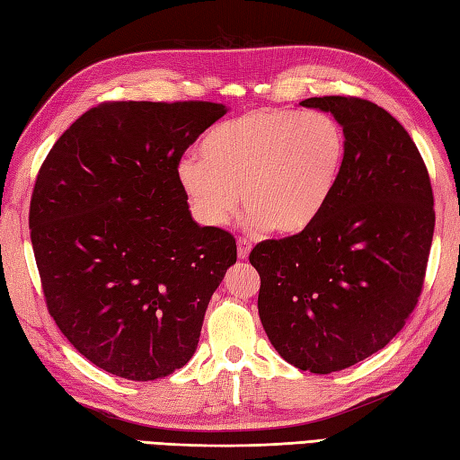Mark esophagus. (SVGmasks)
<instances>
[{"label": "esophagus", "mask_w": 460, "mask_h": 460, "mask_svg": "<svg viewBox=\"0 0 460 460\" xmlns=\"http://www.w3.org/2000/svg\"><path fill=\"white\" fill-rule=\"evenodd\" d=\"M251 249H252V245H251V243H249L247 239H243V237H239V239H237V255H239V259H241V261L249 259V252H251Z\"/></svg>", "instance_id": "obj_1"}]
</instances>
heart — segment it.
Masks as SVG:
<instances>
[{"label":"heart","mask_w":460,"mask_h":460,"mask_svg":"<svg viewBox=\"0 0 460 460\" xmlns=\"http://www.w3.org/2000/svg\"><path fill=\"white\" fill-rule=\"evenodd\" d=\"M199 150L201 160L178 164L195 219L221 227L241 199L252 231L292 237L308 231L334 198L348 138L328 112L257 109L215 126Z\"/></svg>","instance_id":"heart-1"}]
</instances>
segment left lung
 <instances>
[{
  "label": "left lung",
  "mask_w": 460,
  "mask_h": 460,
  "mask_svg": "<svg viewBox=\"0 0 460 460\" xmlns=\"http://www.w3.org/2000/svg\"><path fill=\"white\" fill-rule=\"evenodd\" d=\"M300 106L344 126L346 168L308 231L262 241L249 261L270 344L298 369L332 374L385 348L413 312L435 231L433 190L411 136L381 106L354 96Z\"/></svg>",
  "instance_id": "left-lung-1"
}]
</instances>
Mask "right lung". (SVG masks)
Wrapping results in <instances>:
<instances>
[{
    "mask_svg": "<svg viewBox=\"0 0 460 460\" xmlns=\"http://www.w3.org/2000/svg\"><path fill=\"white\" fill-rule=\"evenodd\" d=\"M217 102H104L55 142L29 209L49 314L94 366L132 381L183 367L237 261L231 233L199 227L178 181Z\"/></svg>",
    "mask_w": 460,
    "mask_h": 460,
    "instance_id": "right-lung-1",
    "label": "right lung"
}]
</instances>
